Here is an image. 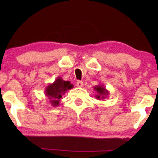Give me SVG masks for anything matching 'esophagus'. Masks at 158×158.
Instances as JSON below:
<instances>
[{
  "mask_svg": "<svg viewBox=\"0 0 158 158\" xmlns=\"http://www.w3.org/2000/svg\"><path fill=\"white\" fill-rule=\"evenodd\" d=\"M76 85H77V87H79V88H81V87H83V82L82 81H77V83H76Z\"/></svg>",
  "mask_w": 158,
  "mask_h": 158,
  "instance_id": "obj_1",
  "label": "esophagus"
}]
</instances>
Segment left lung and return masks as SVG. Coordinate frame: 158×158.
I'll use <instances>...</instances> for the list:
<instances>
[{
    "instance_id": "left-lung-1",
    "label": "left lung",
    "mask_w": 158,
    "mask_h": 158,
    "mask_svg": "<svg viewBox=\"0 0 158 158\" xmlns=\"http://www.w3.org/2000/svg\"><path fill=\"white\" fill-rule=\"evenodd\" d=\"M95 91L96 92V94L95 95L96 99L98 100L103 101L106 98H107L109 95V91L107 89H106V87L103 84H98V85H96L94 88Z\"/></svg>"
}]
</instances>
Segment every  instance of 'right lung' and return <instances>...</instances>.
<instances>
[{
    "mask_svg": "<svg viewBox=\"0 0 158 158\" xmlns=\"http://www.w3.org/2000/svg\"><path fill=\"white\" fill-rule=\"evenodd\" d=\"M73 84L70 81H64L62 77H57L52 83H49L45 88V96L49 99V102L53 107L59 106L60 98L68 91L73 88Z\"/></svg>",
    "mask_w": 158,
    "mask_h": 158,
    "instance_id": "add662e5",
    "label": "right lung"
}]
</instances>
